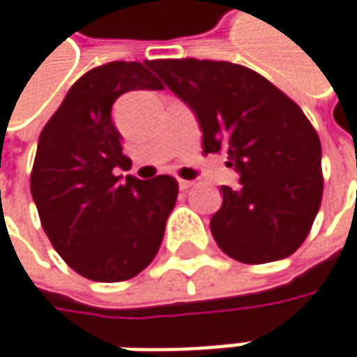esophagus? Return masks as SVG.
Listing matches in <instances>:
<instances>
[{
	"label": "esophagus",
	"instance_id": "obj_1",
	"mask_svg": "<svg viewBox=\"0 0 357 357\" xmlns=\"http://www.w3.org/2000/svg\"><path fill=\"white\" fill-rule=\"evenodd\" d=\"M194 185V181H190V179H179V188L181 190H190Z\"/></svg>",
	"mask_w": 357,
	"mask_h": 357
}]
</instances>
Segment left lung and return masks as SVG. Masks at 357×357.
Returning <instances> with one entry per match:
<instances>
[{"label": "left lung", "mask_w": 357, "mask_h": 357, "mask_svg": "<svg viewBox=\"0 0 357 357\" xmlns=\"http://www.w3.org/2000/svg\"><path fill=\"white\" fill-rule=\"evenodd\" d=\"M149 68L185 100L204 131V155L226 153L241 188L222 185L210 230L244 264L291 257L324 196L321 143L301 107L262 74L224 60L163 58Z\"/></svg>", "instance_id": "left-lung-1"}]
</instances>
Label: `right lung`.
<instances>
[{
    "instance_id": "add662e5",
    "label": "right lung",
    "mask_w": 357,
    "mask_h": 357,
    "mask_svg": "<svg viewBox=\"0 0 357 357\" xmlns=\"http://www.w3.org/2000/svg\"><path fill=\"white\" fill-rule=\"evenodd\" d=\"M163 84L141 62L115 60L84 73L44 125L30 188L56 252L84 279L119 283L155 259L178 199L172 176L143 181L129 169L111 109L127 91Z\"/></svg>"
}]
</instances>
